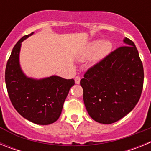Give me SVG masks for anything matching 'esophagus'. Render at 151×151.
<instances>
[{
  "mask_svg": "<svg viewBox=\"0 0 151 151\" xmlns=\"http://www.w3.org/2000/svg\"><path fill=\"white\" fill-rule=\"evenodd\" d=\"M80 77L79 76H76V78H75V82H76V84H79L80 83Z\"/></svg>",
  "mask_w": 151,
  "mask_h": 151,
  "instance_id": "obj_1",
  "label": "esophagus"
}]
</instances>
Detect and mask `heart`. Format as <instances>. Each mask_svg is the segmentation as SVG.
<instances>
[{
  "mask_svg": "<svg viewBox=\"0 0 151 151\" xmlns=\"http://www.w3.org/2000/svg\"><path fill=\"white\" fill-rule=\"evenodd\" d=\"M112 48L113 44L110 41H106L101 44V40L94 41L86 47L83 54L80 57V59L84 60L93 55V60L97 61L107 55L111 51Z\"/></svg>",
  "mask_w": 151,
  "mask_h": 151,
  "instance_id": "b5f03b06",
  "label": "heart"
}]
</instances>
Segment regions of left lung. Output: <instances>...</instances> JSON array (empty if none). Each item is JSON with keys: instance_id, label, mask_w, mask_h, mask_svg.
<instances>
[{"instance_id": "1", "label": "left lung", "mask_w": 151, "mask_h": 151, "mask_svg": "<svg viewBox=\"0 0 151 151\" xmlns=\"http://www.w3.org/2000/svg\"><path fill=\"white\" fill-rule=\"evenodd\" d=\"M89 68L80 81L89 116L103 124L117 122L138 104L144 85V68L132 41Z\"/></svg>"}]
</instances>
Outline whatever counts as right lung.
<instances>
[{
  "instance_id": "obj_1",
  "label": "right lung",
  "mask_w": 151,
  "mask_h": 151,
  "mask_svg": "<svg viewBox=\"0 0 151 151\" xmlns=\"http://www.w3.org/2000/svg\"><path fill=\"white\" fill-rule=\"evenodd\" d=\"M23 36L11 52L5 70V82L12 104L22 117L38 125H49L59 119L64 101L75 81L53 76L42 79L28 78L19 62Z\"/></svg>"
}]
</instances>
